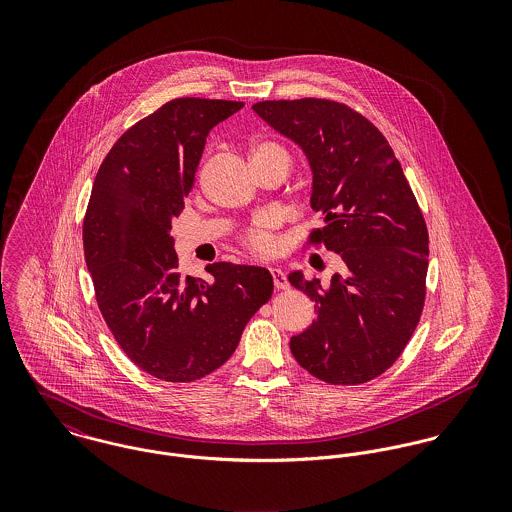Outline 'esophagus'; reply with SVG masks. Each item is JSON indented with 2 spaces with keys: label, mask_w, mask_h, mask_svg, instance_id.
Returning a JSON list of instances; mask_svg holds the SVG:
<instances>
[{
  "label": "esophagus",
  "mask_w": 512,
  "mask_h": 512,
  "mask_svg": "<svg viewBox=\"0 0 512 512\" xmlns=\"http://www.w3.org/2000/svg\"><path fill=\"white\" fill-rule=\"evenodd\" d=\"M270 272H272V278H274V286H276V290H288V288H290L288 278H286V274H284L280 268H270Z\"/></svg>",
  "instance_id": "esophagus-1"
}]
</instances>
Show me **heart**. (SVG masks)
Segmentation results:
<instances>
[{
    "instance_id": "heart-1",
    "label": "heart",
    "mask_w": 512,
    "mask_h": 512,
    "mask_svg": "<svg viewBox=\"0 0 512 512\" xmlns=\"http://www.w3.org/2000/svg\"><path fill=\"white\" fill-rule=\"evenodd\" d=\"M258 157H282L290 163V155L288 151L274 142H266V140H258L250 147V159H258ZM276 228V219L270 215H264L254 222V226L246 232L244 242L248 248H252L254 252L260 254H270L276 250V236L274 230Z\"/></svg>"
}]
</instances>
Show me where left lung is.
Returning <instances> with one entry per match:
<instances>
[{
	"label": "left lung",
	"mask_w": 512,
	"mask_h": 512,
	"mask_svg": "<svg viewBox=\"0 0 512 512\" xmlns=\"http://www.w3.org/2000/svg\"><path fill=\"white\" fill-rule=\"evenodd\" d=\"M252 110L303 151L311 209L339 258L329 286L293 270L290 284L315 301L317 319L290 339L295 361L329 384H361L400 357L424 307L428 228L386 138L345 104L266 100Z\"/></svg>",
	"instance_id": "obj_1"
}]
</instances>
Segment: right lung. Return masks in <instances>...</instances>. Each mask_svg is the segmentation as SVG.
I'll return each mask as SVG.
<instances>
[{"label":"right lung","instance_id":"1","mask_svg":"<svg viewBox=\"0 0 512 512\" xmlns=\"http://www.w3.org/2000/svg\"><path fill=\"white\" fill-rule=\"evenodd\" d=\"M244 102L177 98L108 151L90 193L82 240L98 307L122 351L167 382L224 365L274 292L260 266L217 262L213 282L183 278L171 224L185 207L209 132Z\"/></svg>","mask_w":512,"mask_h":512}]
</instances>
